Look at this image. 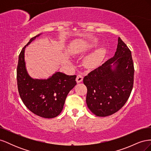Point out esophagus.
I'll return each mask as SVG.
<instances>
[{"label":"esophagus","mask_w":151,"mask_h":151,"mask_svg":"<svg viewBox=\"0 0 151 151\" xmlns=\"http://www.w3.org/2000/svg\"><path fill=\"white\" fill-rule=\"evenodd\" d=\"M83 76H82L81 74H78L77 76V77H76V81L77 83H81V82L83 81Z\"/></svg>","instance_id":"esophagus-1"}]
</instances>
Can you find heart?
<instances>
[{"mask_svg": "<svg viewBox=\"0 0 151 151\" xmlns=\"http://www.w3.org/2000/svg\"><path fill=\"white\" fill-rule=\"evenodd\" d=\"M104 52L101 49L97 50L93 54L91 55L86 60V65L89 67H93L97 65L101 62L103 57Z\"/></svg>", "mask_w": 151, "mask_h": 151, "instance_id": "heart-1", "label": "heart"}]
</instances>
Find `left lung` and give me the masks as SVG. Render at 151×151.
Masks as SVG:
<instances>
[{
    "label": "left lung",
    "instance_id": "8db88e82",
    "mask_svg": "<svg viewBox=\"0 0 151 151\" xmlns=\"http://www.w3.org/2000/svg\"><path fill=\"white\" fill-rule=\"evenodd\" d=\"M113 58L84 77L86 103L95 115L107 116L117 112L127 101L134 85V67L132 53L119 37ZM116 66L114 70L112 63Z\"/></svg>",
    "mask_w": 151,
    "mask_h": 151
}]
</instances>
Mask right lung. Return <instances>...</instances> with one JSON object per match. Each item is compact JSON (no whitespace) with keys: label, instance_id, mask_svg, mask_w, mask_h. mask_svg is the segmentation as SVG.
<instances>
[{"label":"right lung","instance_id":"add662e5","mask_svg":"<svg viewBox=\"0 0 151 151\" xmlns=\"http://www.w3.org/2000/svg\"><path fill=\"white\" fill-rule=\"evenodd\" d=\"M40 35L32 38L22 49L17 67V89L25 106L35 115L45 118L57 116L67 96L76 85V76L56 72L48 79H33L25 67L24 49Z\"/></svg>","mask_w":151,"mask_h":151}]
</instances>
